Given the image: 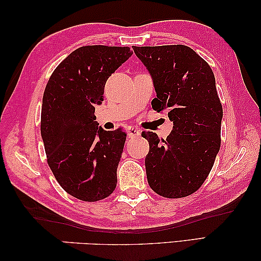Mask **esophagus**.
Instances as JSON below:
<instances>
[{
	"label": "esophagus",
	"instance_id": "34e87169",
	"mask_svg": "<svg viewBox=\"0 0 261 261\" xmlns=\"http://www.w3.org/2000/svg\"><path fill=\"white\" fill-rule=\"evenodd\" d=\"M127 135H128V138H135V136L140 135V130L138 129V128L129 126L127 128Z\"/></svg>",
	"mask_w": 261,
	"mask_h": 261
}]
</instances>
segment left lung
Masks as SVG:
<instances>
[{
  "mask_svg": "<svg viewBox=\"0 0 261 261\" xmlns=\"http://www.w3.org/2000/svg\"><path fill=\"white\" fill-rule=\"evenodd\" d=\"M150 72L156 98L152 109L173 122L166 140L143 132L148 140L149 186L164 198L191 195L206 180L221 147L223 110L212 68L185 45L133 46Z\"/></svg>",
  "mask_w": 261,
  "mask_h": 261,
  "instance_id": "8db88e82",
  "label": "left lung"
}]
</instances>
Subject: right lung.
Masks as SVG:
<instances>
[{"mask_svg": "<svg viewBox=\"0 0 261 261\" xmlns=\"http://www.w3.org/2000/svg\"><path fill=\"white\" fill-rule=\"evenodd\" d=\"M132 54L129 47H80L46 85L40 130L47 163L62 189L82 201L108 198L117 186L127 134L98 126L95 108L104 100L106 81Z\"/></svg>", "mask_w": 261, "mask_h": 261, "instance_id": "obj_1", "label": "right lung"}]
</instances>
